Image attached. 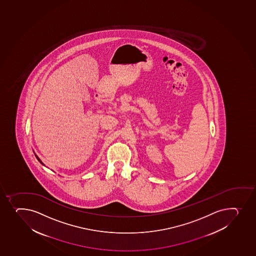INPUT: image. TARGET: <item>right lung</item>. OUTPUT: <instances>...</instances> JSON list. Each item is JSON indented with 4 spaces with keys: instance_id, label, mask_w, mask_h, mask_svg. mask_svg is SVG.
<instances>
[{
    "instance_id": "add662e5",
    "label": "right lung",
    "mask_w": 256,
    "mask_h": 256,
    "mask_svg": "<svg viewBox=\"0 0 256 256\" xmlns=\"http://www.w3.org/2000/svg\"><path fill=\"white\" fill-rule=\"evenodd\" d=\"M34 154H35V156H36V158H38V160L40 161V163L42 164V166H44V164L42 163V160H40V158H38V157L37 154H35V153H34Z\"/></svg>"
}]
</instances>
